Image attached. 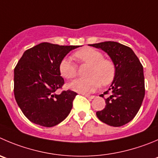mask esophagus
Masks as SVG:
<instances>
[{
  "label": "esophagus",
  "mask_w": 158,
  "mask_h": 158,
  "mask_svg": "<svg viewBox=\"0 0 158 158\" xmlns=\"http://www.w3.org/2000/svg\"><path fill=\"white\" fill-rule=\"evenodd\" d=\"M84 96H85V97L86 98H89V99H93L94 98V96H93V95H88V94H83Z\"/></svg>",
  "instance_id": "34e87169"
}]
</instances>
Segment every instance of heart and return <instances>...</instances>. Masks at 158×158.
<instances>
[{
  "instance_id": "b5f03b06",
  "label": "heart",
  "mask_w": 158,
  "mask_h": 158,
  "mask_svg": "<svg viewBox=\"0 0 158 158\" xmlns=\"http://www.w3.org/2000/svg\"><path fill=\"white\" fill-rule=\"evenodd\" d=\"M74 56L78 62L90 65L86 79H77L70 84L73 91L81 94L94 92L100 87L107 86L113 81L116 69L113 61L105 59L102 52L91 47H85L75 52ZM61 76L71 80L77 74V67L70 58L64 57L59 64Z\"/></svg>"
}]
</instances>
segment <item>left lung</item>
<instances>
[{"instance_id": "8db88e82", "label": "left lung", "mask_w": 158, "mask_h": 158, "mask_svg": "<svg viewBox=\"0 0 158 158\" xmlns=\"http://www.w3.org/2000/svg\"><path fill=\"white\" fill-rule=\"evenodd\" d=\"M89 46L107 52L116 69L110 88L101 97L112 94L106 99L105 109L96 115L106 124L122 127L136 116L145 95L142 64L131 48L121 43L108 41Z\"/></svg>"}]
</instances>
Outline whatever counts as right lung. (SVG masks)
Wrapping results in <instances>:
<instances>
[{
  "mask_svg": "<svg viewBox=\"0 0 158 158\" xmlns=\"http://www.w3.org/2000/svg\"><path fill=\"white\" fill-rule=\"evenodd\" d=\"M79 46H60L42 43L27 49L14 70V94L18 106L28 120L52 127L70 112L76 92L62 88L64 78L59 64L69 52Z\"/></svg>",
  "mask_w": 158,
  "mask_h": 158,
  "instance_id": "add662e5",
  "label": "right lung"
}]
</instances>
